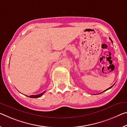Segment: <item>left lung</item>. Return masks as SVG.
<instances>
[{
	"mask_svg": "<svg viewBox=\"0 0 127 127\" xmlns=\"http://www.w3.org/2000/svg\"><path fill=\"white\" fill-rule=\"evenodd\" d=\"M110 40H111V39H110ZM111 42H112V41H111ZM113 85H112V86H111V87H110L109 88H108V89H106V90H104V91H103V92H102V93H103L104 92H105V91H106V90H108V89H111V88L112 87V86H113ZM100 93H99V94H100Z\"/></svg>",
	"mask_w": 127,
	"mask_h": 127,
	"instance_id": "8db88e82",
	"label": "left lung"
}]
</instances>
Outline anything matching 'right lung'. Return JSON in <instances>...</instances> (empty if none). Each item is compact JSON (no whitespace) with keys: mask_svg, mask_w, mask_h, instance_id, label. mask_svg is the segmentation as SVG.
<instances>
[{"mask_svg":"<svg viewBox=\"0 0 127 127\" xmlns=\"http://www.w3.org/2000/svg\"><path fill=\"white\" fill-rule=\"evenodd\" d=\"M45 92H46V91L43 92V93H41V94H38V95H30V96H27V95H26V96H28V97H30V98H39V97H41V96L42 95H43V94L44 93H45Z\"/></svg>","mask_w":127,"mask_h":127,"instance_id":"obj_1","label":"right lung"}]
</instances>
